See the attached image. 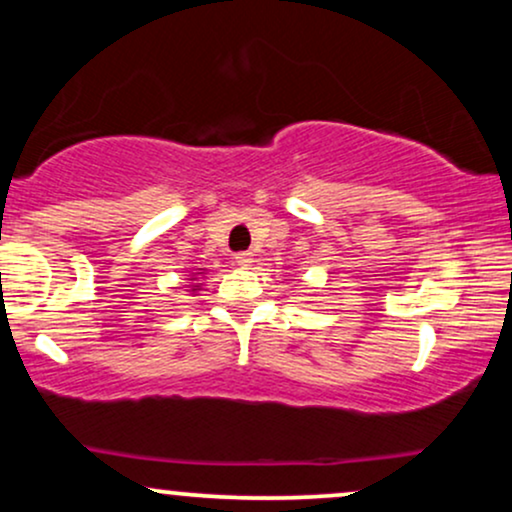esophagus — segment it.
Returning a JSON list of instances; mask_svg holds the SVG:
<instances>
[{"label":"esophagus","mask_w":512,"mask_h":512,"mask_svg":"<svg viewBox=\"0 0 512 512\" xmlns=\"http://www.w3.org/2000/svg\"><path fill=\"white\" fill-rule=\"evenodd\" d=\"M255 262V255H252V252H238L236 255V264H240V267H250V264Z\"/></svg>","instance_id":"34e87169"}]
</instances>
